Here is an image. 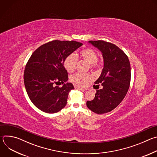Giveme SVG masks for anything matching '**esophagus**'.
<instances>
[{"label":"esophagus","mask_w":157,"mask_h":157,"mask_svg":"<svg viewBox=\"0 0 157 157\" xmlns=\"http://www.w3.org/2000/svg\"><path fill=\"white\" fill-rule=\"evenodd\" d=\"M75 88L77 89H79V90H80V91H82L87 90L86 88H83V87H81L79 86H75Z\"/></svg>","instance_id":"obj_1"}]
</instances>
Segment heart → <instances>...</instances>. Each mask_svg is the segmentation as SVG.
<instances>
[{
  "mask_svg": "<svg viewBox=\"0 0 157 157\" xmlns=\"http://www.w3.org/2000/svg\"><path fill=\"white\" fill-rule=\"evenodd\" d=\"M79 56L82 60L87 63L89 67L91 68H96L99 64L97 53L93 49L86 48L82 50L79 53ZM77 62L78 59L76 55L74 53H71L66 57L63 62V66L67 71L71 73L75 70ZM70 79L75 84L84 87L92 79V76L89 74L76 73L71 75Z\"/></svg>",
  "mask_w": 157,
  "mask_h": 157,
  "instance_id": "heart-1",
  "label": "heart"
}]
</instances>
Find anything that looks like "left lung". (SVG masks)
Segmentation results:
<instances>
[{
	"label": "left lung",
	"instance_id": "obj_1",
	"mask_svg": "<svg viewBox=\"0 0 157 157\" xmlns=\"http://www.w3.org/2000/svg\"><path fill=\"white\" fill-rule=\"evenodd\" d=\"M89 43L102 54L104 68L94 83L101 84L103 87L96 91L94 99L87 101L86 105L94 113L105 114L114 109L125 98L130 83V64L126 54L114 44L103 40Z\"/></svg>",
	"mask_w": 157,
	"mask_h": 157
}]
</instances>
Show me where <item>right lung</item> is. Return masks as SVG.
<instances>
[{
	"instance_id": "add662e5",
	"label": "right lung",
	"mask_w": 157,
	"mask_h": 157,
	"mask_svg": "<svg viewBox=\"0 0 157 157\" xmlns=\"http://www.w3.org/2000/svg\"><path fill=\"white\" fill-rule=\"evenodd\" d=\"M82 45L75 41L53 40L38 48L29 58L24 71V84L32 103L46 113H56L65 107L74 89L63 66L66 57Z\"/></svg>"
}]
</instances>
